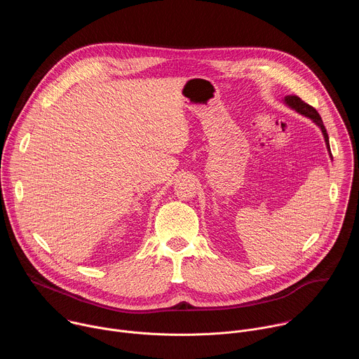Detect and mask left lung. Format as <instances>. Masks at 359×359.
Here are the masks:
<instances>
[{"mask_svg": "<svg viewBox=\"0 0 359 359\" xmlns=\"http://www.w3.org/2000/svg\"><path fill=\"white\" fill-rule=\"evenodd\" d=\"M284 102H285V104H287L290 108L295 109L298 114H301V115H304V116H306V118H310L314 123H317V125L321 128L323 135H324V139H325L327 149H328V151H331L328 133H327V129H325V126H324V123H323V119H321L320 114H318L311 105L305 104V102H304L301 97H298L297 95H288V96H285V97H284ZM330 156L332 158V155H330Z\"/></svg>", "mask_w": 359, "mask_h": 359, "instance_id": "left-lung-1", "label": "left lung"}]
</instances>
